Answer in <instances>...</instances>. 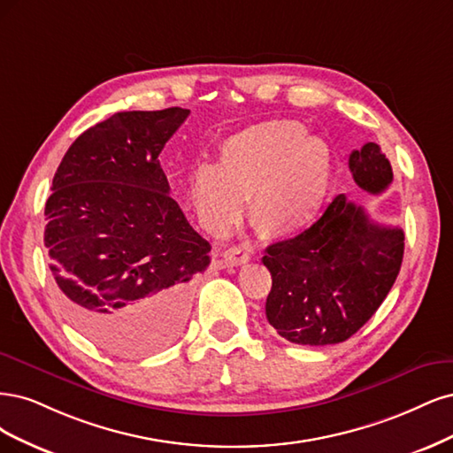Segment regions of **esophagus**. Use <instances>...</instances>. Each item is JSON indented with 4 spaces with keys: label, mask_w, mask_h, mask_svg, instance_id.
<instances>
[{
    "label": "esophagus",
    "mask_w": 453,
    "mask_h": 453,
    "mask_svg": "<svg viewBox=\"0 0 453 453\" xmlns=\"http://www.w3.org/2000/svg\"><path fill=\"white\" fill-rule=\"evenodd\" d=\"M222 257H224V264L227 267L242 265V264H248V261H250V254H248V250H244V248H241V246L227 248V250L222 254Z\"/></svg>",
    "instance_id": "obj_1"
}]
</instances>
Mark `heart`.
<instances>
[{"mask_svg":"<svg viewBox=\"0 0 453 453\" xmlns=\"http://www.w3.org/2000/svg\"><path fill=\"white\" fill-rule=\"evenodd\" d=\"M329 144L294 120H273L227 137L216 167L201 165L189 199L209 231L224 235L244 212L261 237L286 239L311 227L331 192Z\"/></svg>","mask_w":453,"mask_h":453,"instance_id":"obj_1","label":"heart"}]
</instances>
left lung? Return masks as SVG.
I'll use <instances>...</instances> for the list:
<instances>
[{
  "instance_id": "8db88e82",
  "label": "left lung",
  "mask_w": 453,
  "mask_h": 453,
  "mask_svg": "<svg viewBox=\"0 0 453 453\" xmlns=\"http://www.w3.org/2000/svg\"><path fill=\"white\" fill-rule=\"evenodd\" d=\"M356 184L380 194L391 184L389 159L376 142L348 159ZM273 288L265 314L276 333L304 346L339 344L378 311L403 264L404 233L380 226L344 194L297 237L267 246Z\"/></svg>"
}]
</instances>
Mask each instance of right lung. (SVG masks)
Returning <instances> with one entry per match:
<instances>
[{
  "mask_svg": "<svg viewBox=\"0 0 453 453\" xmlns=\"http://www.w3.org/2000/svg\"><path fill=\"white\" fill-rule=\"evenodd\" d=\"M189 111H124L65 152L47 199L45 246L69 322L107 352L139 357L179 337L211 244L189 226L159 152Z\"/></svg>",
  "mask_w": 453,
  "mask_h": 453,
  "instance_id": "right-lung-1",
  "label": "right lung"
}]
</instances>
